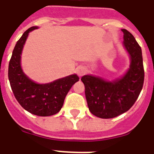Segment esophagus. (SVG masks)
<instances>
[{
    "label": "esophagus",
    "mask_w": 154,
    "mask_h": 154,
    "mask_svg": "<svg viewBox=\"0 0 154 154\" xmlns=\"http://www.w3.org/2000/svg\"><path fill=\"white\" fill-rule=\"evenodd\" d=\"M77 73L79 77H82V76L86 73L85 69L84 68V67H78V68L77 69Z\"/></svg>",
    "instance_id": "obj_1"
}]
</instances>
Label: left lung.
I'll list each match as a JSON object with an SVG mask.
<instances>
[{
  "instance_id": "1",
  "label": "left lung",
  "mask_w": 154,
  "mask_h": 154,
  "mask_svg": "<svg viewBox=\"0 0 154 154\" xmlns=\"http://www.w3.org/2000/svg\"><path fill=\"white\" fill-rule=\"evenodd\" d=\"M124 47L131 55V66L120 79L110 82L100 77H81L90 112L101 119H112L127 112L137 100L144 83L142 49L133 35L122 29Z\"/></svg>"
}]
</instances>
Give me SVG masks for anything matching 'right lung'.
<instances>
[{
  "instance_id": "right-lung-1",
  "label": "right lung",
  "mask_w": 154,
  "mask_h": 154,
  "mask_svg": "<svg viewBox=\"0 0 154 154\" xmlns=\"http://www.w3.org/2000/svg\"><path fill=\"white\" fill-rule=\"evenodd\" d=\"M37 28L32 27L17 41L8 64V80L19 103L30 113L38 116L55 115L63 106L65 98L79 77L76 74L45 85L35 83L23 73L20 55L28 33Z\"/></svg>"
}]
</instances>
